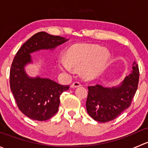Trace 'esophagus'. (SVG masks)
<instances>
[{
	"instance_id": "esophagus-1",
	"label": "esophagus",
	"mask_w": 148,
	"mask_h": 148,
	"mask_svg": "<svg viewBox=\"0 0 148 148\" xmlns=\"http://www.w3.org/2000/svg\"><path fill=\"white\" fill-rule=\"evenodd\" d=\"M81 86V84H80V83L79 82H73L71 84V88H76V87H78V86Z\"/></svg>"
}]
</instances>
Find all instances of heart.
<instances>
[{
	"label": "heart",
	"mask_w": 148,
	"mask_h": 148,
	"mask_svg": "<svg viewBox=\"0 0 148 148\" xmlns=\"http://www.w3.org/2000/svg\"><path fill=\"white\" fill-rule=\"evenodd\" d=\"M110 58L109 51L97 45H79L69 49L66 58H61L62 70L72 73L82 69V75L87 80L97 78L104 71Z\"/></svg>",
	"instance_id": "b5f03b06"
}]
</instances>
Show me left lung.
I'll use <instances>...</instances> for the list:
<instances>
[{"mask_svg":"<svg viewBox=\"0 0 148 148\" xmlns=\"http://www.w3.org/2000/svg\"><path fill=\"white\" fill-rule=\"evenodd\" d=\"M139 74L138 64L134 62L132 71L119 86H88L86 107L89 116L99 122H110L118 117L130 106L138 89Z\"/></svg>","mask_w":148,"mask_h":148,"instance_id":"obj_1","label":"left lung"}]
</instances>
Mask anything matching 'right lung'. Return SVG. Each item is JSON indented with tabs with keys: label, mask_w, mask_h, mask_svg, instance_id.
<instances>
[{
	"label": "right lung",
	"mask_w": 148,
	"mask_h": 148,
	"mask_svg": "<svg viewBox=\"0 0 148 148\" xmlns=\"http://www.w3.org/2000/svg\"><path fill=\"white\" fill-rule=\"evenodd\" d=\"M68 39L41 31L34 34L16 53L10 70V86L16 104L30 119L45 121L58 112L60 95L69 86L49 79L28 77L24 67L32 62L30 53L41 49H53Z\"/></svg>",
	"instance_id": "obj_1"
}]
</instances>
